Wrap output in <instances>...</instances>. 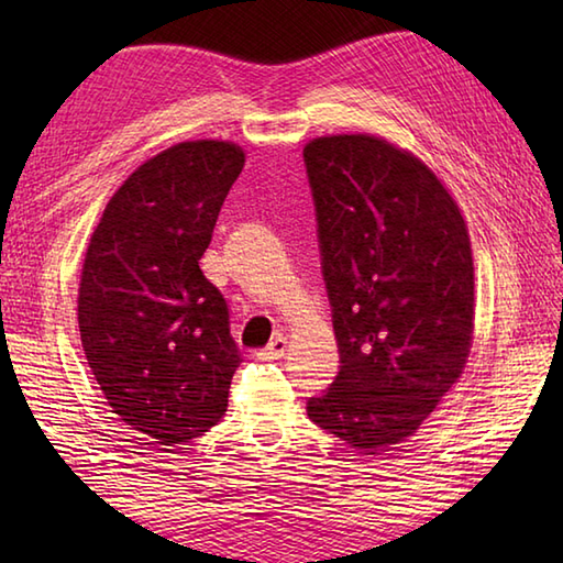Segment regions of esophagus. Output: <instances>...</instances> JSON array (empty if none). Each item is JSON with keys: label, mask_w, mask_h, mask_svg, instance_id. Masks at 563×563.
Listing matches in <instances>:
<instances>
[{"label": "esophagus", "mask_w": 563, "mask_h": 563, "mask_svg": "<svg viewBox=\"0 0 563 563\" xmlns=\"http://www.w3.org/2000/svg\"><path fill=\"white\" fill-rule=\"evenodd\" d=\"M285 351H288V339H285V336H278V339H273V341H271L268 349L258 351L256 355H258V361H278V357H283V355H285Z\"/></svg>", "instance_id": "34e87169"}]
</instances>
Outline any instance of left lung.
I'll use <instances>...</instances> for the list:
<instances>
[{
	"mask_svg": "<svg viewBox=\"0 0 563 563\" xmlns=\"http://www.w3.org/2000/svg\"><path fill=\"white\" fill-rule=\"evenodd\" d=\"M341 369L307 413L361 454L411 438L474 341V261L457 200L413 152L369 133L305 145Z\"/></svg>",
	"mask_w": 563,
	"mask_h": 563,
	"instance_id": "1",
	"label": "left lung"
}]
</instances>
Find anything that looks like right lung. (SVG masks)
I'll return each instance as SVG.
<instances>
[{
    "mask_svg": "<svg viewBox=\"0 0 563 563\" xmlns=\"http://www.w3.org/2000/svg\"><path fill=\"white\" fill-rule=\"evenodd\" d=\"M244 162L230 140L154 154L106 202L84 254V355L111 411L157 445L218 426L242 363L224 297L198 261Z\"/></svg>",
    "mask_w": 563,
    "mask_h": 563,
    "instance_id": "right-lung-1",
    "label": "right lung"
}]
</instances>
